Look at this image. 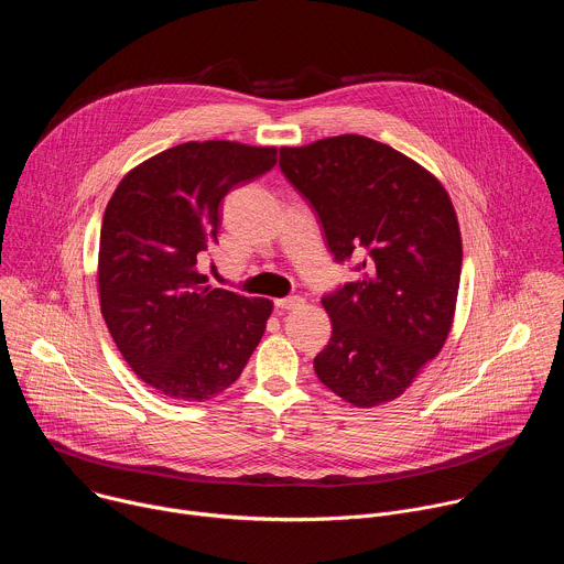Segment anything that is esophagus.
Segmentation results:
<instances>
[{
    "label": "esophagus",
    "instance_id": "34e87169",
    "mask_svg": "<svg viewBox=\"0 0 564 564\" xmlns=\"http://www.w3.org/2000/svg\"><path fill=\"white\" fill-rule=\"evenodd\" d=\"M274 303H276V307H281V310H296V307L303 305V299H301V296H285V299H276Z\"/></svg>",
    "mask_w": 564,
    "mask_h": 564
}]
</instances>
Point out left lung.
<instances>
[{
	"label": "left lung",
	"instance_id": "left-lung-1",
	"mask_svg": "<svg viewBox=\"0 0 564 564\" xmlns=\"http://www.w3.org/2000/svg\"><path fill=\"white\" fill-rule=\"evenodd\" d=\"M279 165L316 209L335 259H359L361 276L321 299L333 337L314 372L357 409L386 404L453 326L462 234L451 196L413 158L357 133L281 147Z\"/></svg>",
	"mask_w": 564,
	"mask_h": 564
}]
</instances>
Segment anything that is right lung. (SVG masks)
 I'll return each mask as SVG.
<instances>
[{
	"mask_svg": "<svg viewBox=\"0 0 564 564\" xmlns=\"http://www.w3.org/2000/svg\"><path fill=\"white\" fill-rule=\"evenodd\" d=\"M274 165L276 147L192 140L142 160L116 187L100 229V310L120 355L155 392L207 401L259 346L274 303L212 288L198 259L218 243L225 194Z\"/></svg>",
	"mask_w": 564,
	"mask_h": 564,
	"instance_id": "add662e5",
	"label": "right lung"
}]
</instances>
